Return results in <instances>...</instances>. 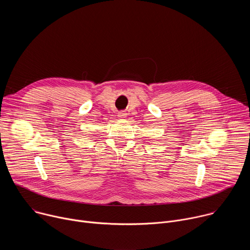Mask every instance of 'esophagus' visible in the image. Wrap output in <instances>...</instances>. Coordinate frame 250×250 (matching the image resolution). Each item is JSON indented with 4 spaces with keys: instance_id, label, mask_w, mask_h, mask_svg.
<instances>
[{
    "instance_id": "34e87169",
    "label": "esophagus",
    "mask_w": 250,
    "mask_h": 250,
    "mask_svg": "<svg viewBox=\"0 0 250 250\" xmlns=\"http://www.w3.org/2000/svg\"><path fill=\"white\" fill-rule=\"evenodd\" d=\"M118 117H119L120 119H125V118L126 117V113H125V112H120L119 115H118Z\"/></svg>"
}]
</instances>
